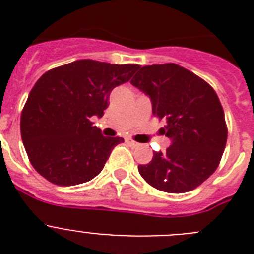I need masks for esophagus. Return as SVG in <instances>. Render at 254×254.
<instances>
[{
	"label": "esophagus",
	"mask_w": 254,
	"mask_h": 254,
	"mask_svg": "<svg viewBox=\"0 0 254 254\" xmlns=\"http://www.w3.org/2000/svg\"><path fill=\"white\" fill-rule=\"evenodd\" d=\"M126 142H127V145H129L131 147H137L138 146V143L134 142V141L132 140V138H129V137L126 138Z\"/></svg>",
	"instance_id": "34e87169"
}]
</instances>
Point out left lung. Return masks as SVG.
Instances as JSON below:
<instances>
[{"label": "left lung", "mask_w": 254, "mask_h": 254, "mask_svg": "<svg viewBox=\"0 0 254 254\" xmlns=\"http://www.w3.org/2000/svg\"><path fill=\"white\" fill-rule=\"evenodd\" d=\"M131 84L149 95L152 114L165 120L161 134L172 145L138 165L141 177L159 190L185 193L216 170L228 138L225 116L205 80L176 64L143 66Z\"/></svg>", "instance_id": "1"}]
</instances>
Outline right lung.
Masks as SVG:
<instances>
[{"mask_svg": "<svg viewBox=\"0 0 254 254\" xmlns=\"http://www.w3.org/2000/svg\"><path fill=\"white\" fill-rule=\"evenodd\" d=\"M138 64L78 60L47 71L35 82L20 120L31 165L53 185L76 186L103 170L122 137H104L93 126L103 117L109 95L127 82Z\"/></svg>", "mask_w": 254, "mask_h": 254, "instance_id": "obj_1", "label": "right lung"}]
</instances>
